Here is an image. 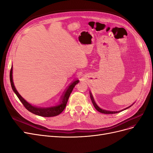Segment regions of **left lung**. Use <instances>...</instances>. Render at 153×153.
Instances as JSON below:
<instances>
[{
	"instance_id": "8db88e82",
	"label": "left lung",
	"mask_w": 153,
	"mask_h": 153,
	"mask_svg": "<svg viewBox=\"0 0 153 153\" xmlns=\"http://www.w3.org/2000/svg\"><path fill=\"white\" fill-rule=\"evenodd\" d=\"M91 94V95H90V96H91V101H92V104H93V105H94V106L95 107V108L98 111V112H101V113H103V114H117V113H119V112H121V111H119V112H111V111H106V110H103V109H101V108H100L99 106L97 105L96 104V103L94 102V99H93V97H92V94H91V93H90ZM131 106H129V107H128V108H125L124 110H126V109H127V108H129ZM122 111V110H121Z\"/></svg>"
}]
</instances>
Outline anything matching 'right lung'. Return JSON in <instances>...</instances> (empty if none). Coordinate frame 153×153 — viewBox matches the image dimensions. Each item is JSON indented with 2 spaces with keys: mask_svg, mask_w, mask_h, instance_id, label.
Returning a JSON list of instances; mask_svg holds the SVG:
<instances>
[{
  "mask_svg": "<svg viewBox=\"0 0 153 153\" xmlns=\"http://www.w3.org/2000/svg\"><path fill=\"white\" fill-rule=\"evenodd\" d=\"M12 73H13V68L11 67V71H10V75L11 87H12L13 91L15 92V93L16 94L18 99L20 100L22 103L25 106V108L27 110H28L29 112H32V114H34L36 115H39V116L45 117L57 116V115H59L62 112V111L66 107L68 99H69V96H70L71 92L73 89V88L75 87V86L78 84V82H79V81L78 80H76L68 87V89H67L64 96H61L62 102L59 105L56 106H53V107H50V108H39V107H36V106H32L30 104H29L28 102H27V101L19 94V93H18V91H16L15 85H14L13 82Z\"/></svg>",
  "mask_w": 153,
  "mask_h": 153,
  "instance_id": "right-lung-1",
  "label": "right lung"
}]
</instances>
